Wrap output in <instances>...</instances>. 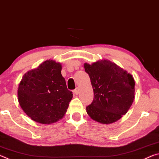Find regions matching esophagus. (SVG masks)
I'll return each mask as SVG.
<instances>
[{
  "instance_id": "1",
  "label": "esophagus",
  "mask_w": 159,
  "mask_h": 159,
  "mask_svg": "<svg viewBox=\"0 0 159 159\" xmlns=\"http://www.w3.org/2000/svg\"><path fill=\"white\" fill-rule=\"evenodd\" d=\"M74 93H75V94H76V95H79V92H80V89H79V88H76V89L74 90Z\"/></svg>"
}]
</instances>
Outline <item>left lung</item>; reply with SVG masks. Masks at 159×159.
<instances>
[{
    "label": "left lung",
    "mask_w": 159,
    "mask_h": 159,
    "mask_svg": "<svg viewBox=\"0 0 159 159\" xmlns=\"http://www.w3.org/2000/svg\"><path fill=\"white\" fill-rule=\"evenodd\" d=\"M94 93L86 107L89 116L102 124L119 120L128 112L134 99V80L130 74L112 61L103 60L84 64Z\"/></svg>",
    "instance_id": "obj_1"
}]
</instances>
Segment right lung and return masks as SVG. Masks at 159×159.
<instances>
[{"label": "right lung", "mask_w": 159, "mask_h": 159, "mask_svg": "<svg viewBox=\"0 0 159 159\" xmlns=\"http://www.w3.org/2000/svg\"><path fill=\"white\" fill-rule=\"evenodd\" d=\"M61 65L46 60L26 73L17 90L21 108L34 121L51 124L62 118L73 98L61 76Z\"/></svg>", "instance_id": "add662e5"}]
</instances>
